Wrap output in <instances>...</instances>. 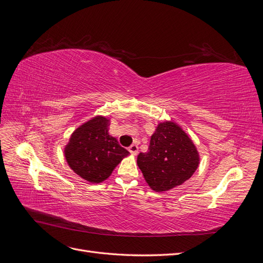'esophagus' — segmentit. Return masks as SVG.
I'll return each instance as SVG.
<instances>
[{"mask_svg":"<svg viewBox=\"0 0 263 263\" xmlns=\"http://www.w3.org/2000/svg\"><path fill=\"white\" fill-rule=\"evenodd\" d=\"M129 153L133 155V156H136L138 154V146L137 145H132L129 148Z\"/></svg>","mask_w":263,"mask_h":263,"instance_id":"obj_1","label":"esophagus"}]
</instances>
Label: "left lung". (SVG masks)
Segmentation results:
<instances>
[{"instance_id":"8db88e82","label":"left lung","mask_w":263,"mask_h":263,"mask_svg":"<svg viewBox=\"0 0 263 263\" xmlns=\"http://www.w3.org/2000/svg\"><path fill=\"white\" fill-rule=\"evenodd\" d=\"M200 159L193 140L182 127L164 121L157 125L148 151L138 155L137 164L151 190L165 192L192 177Z\"/></svg>"}]
</instances>
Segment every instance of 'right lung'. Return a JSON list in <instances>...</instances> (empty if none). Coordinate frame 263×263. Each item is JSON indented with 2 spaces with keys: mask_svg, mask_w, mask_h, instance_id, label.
Segmentation results:
<instances>
[{
  "mask_svg": "<svg viewBox=\"0 0 263 263\" xmlns=\"http://www.w3.org/2000/svg\"><path fill=\"white\" fill-rule=\"evenodd\" d=\"M110 121L97 115L71 134L65 147V158L70 169L90 183H101L109 178L128 151L121 147L108 133Z\"/></svg>",
  "mask_w": 263,
  "mask_h": 263,
  "instance_id": "1",
  "label": "right lung"
}]
</instances>
